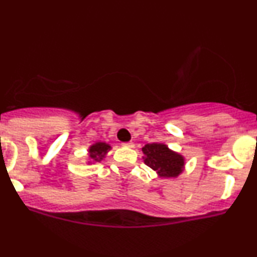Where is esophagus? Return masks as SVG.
Wrapping results in <instances>:
<instances>
[{
	"label": "esophagus",
	"mask_w": 257,
	"mask_h": 257,
	"mask_svg": "<svg viewBox=\"0 0 257 257\" xmlns=\"http://www.w3.org/2000/svg\"><path fill=\"white\" fill-rule=\"evenodd\" d=\"M122 145L125 146V147H134V144H133V143H123Z\"/></svg>",
	"instance_id": "1"
}]
</instances>
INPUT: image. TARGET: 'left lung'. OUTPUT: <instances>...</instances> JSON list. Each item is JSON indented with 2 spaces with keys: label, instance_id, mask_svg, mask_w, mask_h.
<instances>
[{
  "label": "left lung",
  "instance_id": "left-lung-1",
  "mask_svg": "<svg viewBox=\"0 0 257 257\" xmlns=\"http://www.w3.org/2000/svg\"><path fill=\"white\" fill-rule=\"evenodd\" d=\"M144 162L161 178H176L184 172L185 158L164 144H147L143 147Z\"/></svg>",
  "mask_w": 257,
  "mask_h": 257
}]
</instances>
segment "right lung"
I'll return each mask as SVG.
<instances>
[{
    "instance_id": "obj_1",
    "label": "right lung",
    "mask_w": 257,
    "mask_h": 257,
    "mask_svg": "<svg viewBox=\"0 0 257 257\" xmlns=\"http://www.w3.org/2000/svg\"><path fill=\"white\" fill-rule=\"evenodd\" d=\"M111 150V146L106 143H95L93 144L88 150L89 152V159L90 162L88 163H91V162H100L102 158H105L106 153Z\"/></svg>"
}]
</instances>
